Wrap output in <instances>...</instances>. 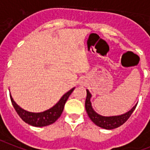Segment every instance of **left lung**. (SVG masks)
Masks as SVG:
<instances>
[{"label": "left lung", "mask_w": 150, "mask_h": 150, "mask_svg": "<svg viewBox=\"0 0 150 150\" xmlns=\"http://www.w3.org/2000/svg\"><path fill=\"white\" fill-rule=\"evenodd\" d=\"M91 94L88 90H87V97L85 100V109L88 116L91 118V120L99 127L104 128V129L111 130L118 127L119 126L122 125L126 121L130 118L134 110L136 108V104L131 110L127 112L125 114L120 115H115V116H103L97 114L92 108L91 103Z\"/></svg>", "instance_id": "8db88e82"}]
</instances>
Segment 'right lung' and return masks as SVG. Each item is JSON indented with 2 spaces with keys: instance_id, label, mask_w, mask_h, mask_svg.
I'll use <instances>...</instances> for the list:
<instances>
[{
  "instance_id": "obj_1",
  "label": "right lung",
  "mask_w": 150,
  "mask_h": 150,
  "mask_svg": "<svg viewBox=\"0 0 150 150\" xmlns=\"http://www.w3.org/2000/svg\"><path fill=\"white\" fill-rule=\"evenodd\" d=\"M74 89L75 88H71L67 93H65L55 106L42 112H30L22 109L16 103L11 95H10V100L17 114L25 123L35 127H44L54 123L59 118L63 111L66 102Z\"/></svg>"
}]
</instances>
